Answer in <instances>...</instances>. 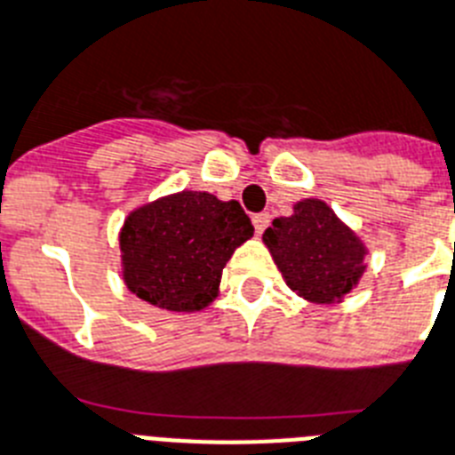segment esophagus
Returning <instances> with one entry per match:
<instances>
[{
    "instance_id": "obj_1",
    "label": "esophagus",
    "mask_w": 455,
    "mask_h": 455,
    "mask_svg": "<svg viewBox=\"0 0 455 455\" xmlns=\"http://www.w3.org/2000/svg\"><path fill=\"white\" fill-rule=\"evenodd\" d=\"M268 221H271V215H268V212H257V215L252 217V224H254V231H257V234H264L266 231V227H268Z\"/></svg>"
}]
</instances>
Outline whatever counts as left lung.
Masks as SVG:
<instances>
[{"label":"left lung","instance_id":"obj_1","mask_svg":"<svg viewBox=\"0 0 455 455\" xmlns=\"http://www.w3.org/2000/svg\"><path fill=\"white\" fill-rule=\"evenodd\" d=\"M264 243L287 285L313 304L339 301L364 271L360 238L317 198L297 203L291 217L273 220Z\"/></svg>","mask_w":455,"mask_h":455}]
</instances>
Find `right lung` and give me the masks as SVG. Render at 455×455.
Wrapping results in <instances>:
<instances>
[{
    "mask_svg": "<svg viewBox=\"0 0 455 455\" xmlns=\"http://www.w3.org/2000/svg\"><path fill=\"white\" fill-rule=\"evenodd\" d=\"M254 227L238 201L182 191L142 205L121 228L124 280L165 311H201L217 297L221 271Z\"/></svg>",
    "mask_w": 455,
    "mask_h": 455,
    "instance_id": "1",
    "label": "right lung"
}]
</instances>
